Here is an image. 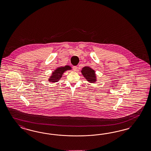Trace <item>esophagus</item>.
<instances>
[{
  "label": "esophagus",
  "mask_w": 151,
  "mask_h": 151,
  "mask_svg": "<svg viewBox=\"0 0 151 151\" xmlns=\"http://www.w3.org/2000/svg\"><path fill=\"white\" fill-rule=\"evenodd\" d=\"M73 69L74 71H77L78 69L77 66H73Z\"/></svg>",
  "instance_id": "esophagus-1"
}]
</instances>
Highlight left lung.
<instances>
[{
    "instance_id": "8db88e82",
    "label": "left lung",
    "mask_w": 151,
    "mask_h": 151,
    "mask_svg": "<svg viewBox=\"0 0 151 151\" xmlns=\"http://www.w3.org/2000/svg\"><path fill=\"white\" fill-rule=\"evenodd\" d=\"M82 74L89 83H93L96 82V78L94 70L91 69L89 67H84L81 70Z\"/></svg>"
}]
</instances>
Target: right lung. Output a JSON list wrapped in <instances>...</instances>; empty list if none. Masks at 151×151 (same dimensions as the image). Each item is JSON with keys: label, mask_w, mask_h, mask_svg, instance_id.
I'll return each mask as SVG.
<instances>
[{"label": "right lung", "mask_w": 151, "mask_h": 151, "mask_svg": "<svg viewBox=\"0 0 151 151\" xmlns=\"http://www.w3.org/2000/svg\"><path fill=\"white\" fill-rule=\"evenodd\" d=\"M71 69V67L69 65H65V67H60L57 68L54 72H53L52 76L50 77V78L48 79V81L52 83H55L58 82L60 79L62 74L65 71Z\"/></svg>", "instance_id": "add662e5"}]
</instances>
